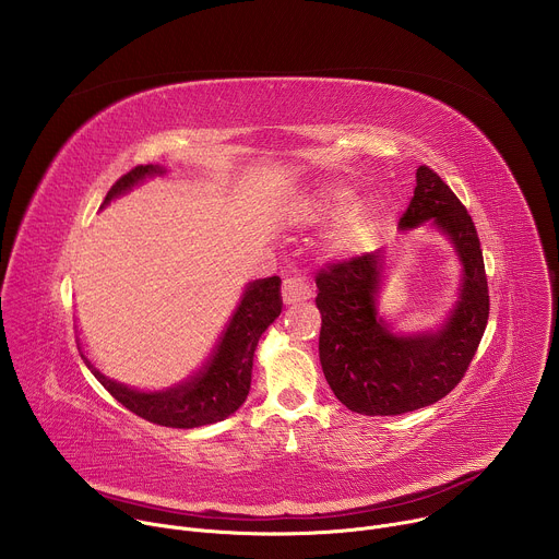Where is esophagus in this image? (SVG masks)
Masks as SVG:
<instances>
[{
    "label": "esophagus",
    "instance_id": "obj_1",
    "mask_svg": "<svg viewBox=\"0 0 559 559\" xmlns=\"http://www.w3.org/2000/svg\"><path fill=\"white\" fill-rule=\"evenodd\" d=\"M283 302L285 305H298V302H305L311 298V287L302 281V278H285L283 281Z\"/></svg>",
    "mask_w": 559,
    "mask_h": 559
}]
</instances>
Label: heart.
Here are the masks:
<instances>
[{
	"label": "heart",
	"mask_w": 559,
	"mask_h": 559,
	"mask_svg": "<svg viewBox=\"0 0 559 559\" xmlns=\"http://www.w3.org/2000/svg\"><path fill=\"white\" fill-rule=\"evenodd\" d=\"M358 194L347 186H332L300 199L294 207V221L298 225H316L328 221H341L334 234V248L349 250L360 246L378 227V214L373 210H356Z\"/></svg>",
	"instance_id": "heart-1"
}]
</instances>
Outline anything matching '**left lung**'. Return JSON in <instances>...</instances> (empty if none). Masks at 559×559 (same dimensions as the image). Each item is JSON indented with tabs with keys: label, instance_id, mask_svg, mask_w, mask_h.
I'll list each match as a JSON object with an SVG mask.
<instances>
[{
	"label": "left lung",
	"instance_id": "8db88e82",
	"mask_svg": "<svg viewBox=\"0 0 559 559\" xmlns=\"http://www.w3.org/2000/svg\"><path fill=\"white\" fill-rule=\"evenodd\" d=\"M429 225L460 263L457 298L433 330L401 332L378 309L386 250L336 263L316 276L323 373L338 401L362 416H401L429 407L464 376L489 321V289L475 225L451 188L427 166L416 173L403 231Z\"/></svg>",
	"mask_w": 559,
	"mask_h": 559
}]
</instances>
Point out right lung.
<instances>
[{
  "label": "right lung",
  "mask_w": 559,
  "mask_h": 559,
  "mask_svg": "<svg viewBox=\"0 0 559 559\" xmlns=\"http://www.w3.org/2000/svg\"><path fill=\"white\" fill-rule=\"evenodd\" d=\"M166 175V166H136L110 188L102 207L110 205V201L128 194L147 179ZM281 307L278 276L250 281L205 362L186 380L156 391L134 389L106 376L88 358L79 338L76 347L93 376L126 409L154 425L194 429L225 420L246 403L252 384L254 352L265 330L281 316Z\"/></svg>",
  "instance_id": "obj_1"
}]
</instances>
